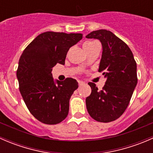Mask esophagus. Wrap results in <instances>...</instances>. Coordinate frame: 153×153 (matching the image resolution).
<instances>
[{"instance_id": "1", "label": "esophagus", "mask_w": 153, "mask_h": 153, "mask_svg": "<svg viewBox=\"0 0 153 153\" xmlns=\"http://www.w3.org/2000/svg\"><path fill=\"white\" fill-rule=\"evenodd\" d=\"M78 85H79V86H82V85H84V83L83 82V81H78Z\"/></svg>"}]
</instances>
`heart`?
Returning <instances> with one entry per match:
<instances>
[{"instance_id":"obj_1","label":"heart","mask_w":153,"mask_h":153,"mask_svg":"<svg viewBox=\"0 0 153 153\" xmlns=\"http://www.w3.org/2000/svg\"><path fill=\"white\" fill-rule=\"evenodd\" d=\"M95 45H97V43H95V41H86L85 43L84 44V50L86 51V52H89V50L92 49Z\"/></svg>"}]
</instances>
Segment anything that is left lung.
I'll list each match as a JSON object with an SVG mask.
<instances>
[{
    "label": "left lung",
    "mask_w": 153,
    "mask_h": 153,
    "mask_svg": "<svg viewBox=\"0 0 153 153\" xmlns=\"http://www.w3.org/2000/svg\"><path fill=\"white\" fill-rule=\"evenodd\" d=\"M86 38L101 41L103 52L98 72L106 78L101 90L94 83H88L92 92L86 98V109L95 121L111 122L129 105L138 82L136 62L129 47L110 31H93Z\"/></svg>",
    "instance_id": "8db88e82"
}]
</instances>
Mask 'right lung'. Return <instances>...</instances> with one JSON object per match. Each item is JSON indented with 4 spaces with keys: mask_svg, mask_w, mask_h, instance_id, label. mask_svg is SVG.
Segmentation results:
<instances>
[{
    "mask_svg": "<svg viewBox=\"0 0 153 153\" xmlns=\"http://www.w3.org/2000/svg\"><path fill=\"white\" fill-rule=\"evenodd\" d=\"M81 33L46 32L26 47L17 70L19 89L32 115L46 124H57L69 113V99L78 89L75 79L54 81L52 68L64 65L69 48L82 39Z\"/></svg>",
    "mask_w": 153,
    "mask_h": 153,
    "instance_id": "add662e5",
    "label": "right lung"
}]
</instances>
